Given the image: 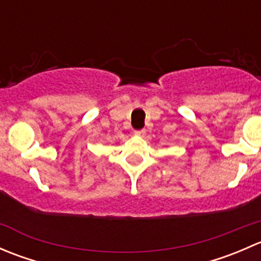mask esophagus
I'll use <instances>...</instances> for the list:
<instances>
[{
  "label": "esophagus",
  "mask_w": 261,
  "mask_h": 261,
  "mask_svg": "<svg viewBox=\"0 0 261 261\" xmlns=\"http://www.w3.org/2000/svg\"><path fill=\"white\" fill-rule=\"evenodd\" d=\"M134 135H135V136H144V135H145V130L134 131Z\"/></svg>",
  "instance_id": "1"
}]
</instances>
